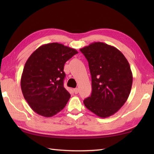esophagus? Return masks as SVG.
I'll return each instance as SVG.
<instances>
[{"instance_id": "1", "label": "esophagus", "mask_w": 154, "mask_h": 154, "mask_svg": "<svg viewBox=\"0 0 154 154\" xmlns=\"http://www.w3.org/2000/svg\"><path fill=\"white\" fill-rule=\"evenodd\" d=\"M73 91L75 94H77L78 92H79V89H78V88H75V89H73Z\"/></svg>"}]
</instances>
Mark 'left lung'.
Instances as JSON below:
<instances>
[{"label":"left lung","instance_id":"8db88e82","mask_svg":"<svg viewBox=\"0 0 154 154\" xmlns=\"http://www.w3.org/2000/svg\"><path fill=\"white\" fill-rule=\"evenodd\" d=\"M89 63L92 79L91 95L85 106L101 118L116 113L126 103L132 85L128 61L117 48L94 42L80 49Z\"/></svg>","mask_w":154,"mask_h":154}]
</instances>
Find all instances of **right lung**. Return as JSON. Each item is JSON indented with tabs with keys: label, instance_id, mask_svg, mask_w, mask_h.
I'll return each instance as SVG.
<instances>
[{
	"label": "right lung",
	"instance_id": "add662e5",
	"mask_svg": "<svg viewBox=\"0 0 154 154\" xmlns=\"http://www.w3.org/2000/svg\"><path fill=\"white\" fill-rule=\"evenodd\" d=\"M77 53L61 44L50 43L39 47L26 62L20 81L22 92L39 115L53 116L67 104L71 94L63 86L64 65Z\"/></svg>",
	"mask_w": 154,
	"mask_h": 154
}]
</instances>
